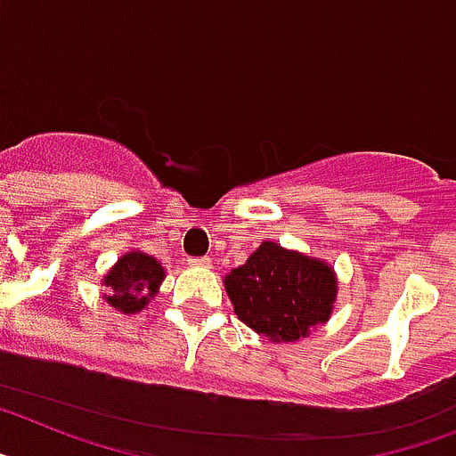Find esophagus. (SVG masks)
Returning a JSON list of instances; mask_svg holds the SVG:
<instances>
[{"label": "esophagus", "mask_w": 456, "mask_h": 456, "mask_svg": "<svg viewBox=\"0 0 456 456\" xmlns=\"http://www.w3.org/2000/svg\"><path fill=\"white\" fill-rule=\"evenodd\" d=\"M188 263H191L193 268H209V265H212V261H209L207 256H195V258H191Z\"/></svg>", "instance_id": "esophagus-1"}]
</instances>
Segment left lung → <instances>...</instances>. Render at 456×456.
Returning <instances> with one entry per match:
<instances>
[{
  "mask_svg": "<svg viewBox=\"0 0 456 456\" xmlns=\"http://www.w3.org/2000/svg\"><path fill=\"white\" fill-rule=\"evenodd\" d=\"M235 314L273 342H293L329 319L336 277L326 263L263 242L225 277Z\"/></svg>",
  "mask_w": 456,
  "mask_h": 456,
  "instance_id": "8db88e82",
  "label": "left lung"
}]
</instances>
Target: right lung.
Instances as JSON below:
<instances>
[{
	"mask_svg": "<svg viewBox=\"0 0 456 456\" xmlns=\"http://www.w3.org/2000/svg\"><path fill=\"white\" fill-rule=\"evenodd\" d=\"M163 277L165 273L156 258L139 251L126 254L104 277V284L111 291L107 296L109 305L118 312L134 314L158 291Z\"/></svg>",
	"mask_w": 456,
	"mask_h": 456,
	"instance_id": "add662e5",
	"label": "right lung"
}]
</instances>
